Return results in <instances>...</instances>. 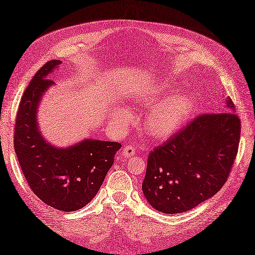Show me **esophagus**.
Masks as SVG:
<instances>
[{
	"label": "esophagus",
	"mask_w": 255,
	"mask_h": 255,
	"mask_svg": "<svg viewBox=\"0 0 255 255\" xmlns=\"http://www.w3.org/2000/svg\"><path fill=\"white\" fill-rule=\"evenodd\" d=\"M134 153H135V149H134V147L129 146V144H127V146L123 147V149H122V152H121V155H122L123 157H130V156H133V155H134Z\"/></svg>",
	"instance_id": "esophagus-1"
}]
</instances>
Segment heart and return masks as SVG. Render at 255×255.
Listing matches in <instances>:
<instances>
[{"instance_id":"heart-1","label":"heart","mask_w":255,"mask_h":255,"mask_svg":"<svg viewBox=\"0 0 255 255\" xmlns=\"http://www.w3.org/2000/svg\"><path fill=\"white\" fill-rule=\"evenodd\" d=\"M168 92L169 87L162 85L155 88L148 96L149 104L155 107L147 117L144 129L156 139H164L173 135L187 121L189 115L195 107L193 96L187 93L175 94L160 105L164 95ZM129 118L130 113L125 108H117L111 117V121L116 126H121L128 122Z\"/></svg>"}]
</instances>
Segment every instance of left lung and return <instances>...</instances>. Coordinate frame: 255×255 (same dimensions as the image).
Segmentation results:
<instances>
[{"instance_id":"left-lung-1","label":"left lung","mask_w":255,"mask_h":255,"mask_svg":"<svg viewBox=\"0 0 255 255\" xmlns=\"http://www.w3.org/2000/svg\"><path fill=\"white\" fill-rule=\"evenodd\" d=\"M225 112L198 116L151 151L141 188L155 210L185 212L223 187L240 138V120L230 98Z\"/></svg>"}]
</instances>
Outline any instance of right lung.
<instances>
[{"label":"right lung","instance_id":"obj_1","mask_svg":"<svg viewBox=\"0 0 255 255\" xmlns=\"http://www.w3.org/2000/svg\"><path fill=\"white\" fill-rule=\"evenodd\" d=\"M61 63L47 62L27 86L17 114L13 147L35 195L54 209L71 212L85 207L98 193L121 143L86 138L56 147L46 140L37 112L43 95L54 85L48 75Z\"/></svg>","mask_w":255,"mask_h":255}]
</instances>
